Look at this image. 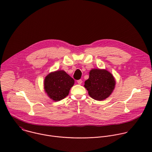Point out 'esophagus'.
<instances>
[{
  "mask_svg": "<svg viewBox=\"0 0 152 152\" xmlns=\"http://www.w3.org/2000/svg\"><path fill=\"white\" fill-rule=\"evenodd\" d=\"M77 82L78 84L80 85V84H82V79H79V80H77Z\"/></svg>",
  "mask_w": 152,
  "mask_h": 152,
  "instance_id": "1",
  "label": "esophagus"
}]
</instances>
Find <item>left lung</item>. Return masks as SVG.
<instances>
[{
    "instance_id": "1",
    "label": "left lung",
    "mask_w": 152,
    "mask_h": 152,
    "mask_svg": "<svg viewBox=\"0 0 152 152\" xmlns=\"http://www.w3.org/2000/svg\"><path fill=\"white\" fill-rule=\"evenodd\" d=\"M115 85V79L111 73L106 70L92 69L84 86L91 97L101 101L111 95Z\"/></svg>"
}]
</instances>
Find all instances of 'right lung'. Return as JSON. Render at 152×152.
Segmentation results:
<instances>
[{
	"instance_id": "1",
	"label": "right lung",
	"mask_w": 152,
	"mask_h": 152,
	"mask_svg": "<svg viewBox=\"0 0 152 152\" xmlns=\"http://www.w3.org/2000/svg\"><path fill=\"white\" fill-rule=\"evenodd\" d=\"M75 83L74 79L63 70L48 75L45 79V89L50 99L59 101L66 98Z\"/></svg>"
}]
</instances>
